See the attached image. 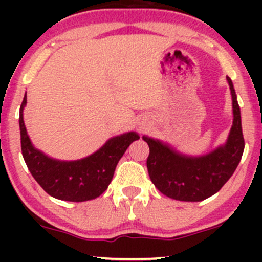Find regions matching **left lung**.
Returning a JSON list of instances; mask_svg holds the SVG:
<instances>
[{
    "label": "left lung",
    "mask_w": 262,
    "mask_h": 262,
    "mask_svg": "<svg viewBox=\"0 0 262 262\" xmlns=\"http://www.w3.org/2000/svg\"><path fill=\"white\" fill-rule=\"evenodd\" d=\"M234 121L227 144L208 155L188 158L173 151L159 140L143 137L150 152L146 160L149 176L165 196L186 202H200L213 196L235 171L244 152L242 117L235 90L229 77Z\"/></svg>",
    "instance_id": "1"
}]
</instances>
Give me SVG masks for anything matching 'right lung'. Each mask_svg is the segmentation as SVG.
<instances>
[{
    "label": "right lung",
    "mask_w": 262,
    "mask_h": 262,
    "mask_svg": "<svg viewBox=\"0 0 262 262\" xmlns=\"http://www.w3.org/2000/svg\"><path fill=\"white\" fill-rule=\"evenodd\" d=\"M26 103L25 96L19 110L20 148L27 167L35 181L48 194L58 200L83 202L101 196L112 181L119 159L134 140L139 139L138 134L128 133L113 138L98 151L82 160H54L33 148L23 122Z\"/></svg>",
    "instance_id": "add662e5"
}]
</instances>
